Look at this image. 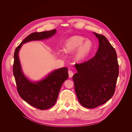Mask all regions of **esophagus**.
I'll list each match as a JSON object with an SVG mask.
<instances>
[{
	"label": "esophagus",
	"mask_w": 132,
	"mask_h": 132,
	"mask_svg": "<svg viewBox=\"0 0 132 132\" xmlns=\"http://www.w3.org/2000/svg\"><path fill=\"white\" fill-rule=\"evenodd\" d=\"M68 74H69V78H71L74 75L73 72L71 70H69L68 71Z\"/></svg>",
	"instance_id": "esophagus-1"
}]
</instances>
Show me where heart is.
Wrapping results in <instances>:
<instances>
[{
	"label": "heart",
	"mask_w": 132,
	"mask_h": 132,
	"mask_svg": "<svg viewBox=\"0 0 132 132\" xmlns=\"http://www.w3.org/2000/svg\"><path fill=\"white\" fill-rule=\"evenodd\" d=\"M81 36L75 35L67 39L64 46L65 53H71L77 51L75 59L78 62H84L93 49V43L90 39H85Z\"/></svg>",
	"instance_id": "heart-1"
}]
</instances>
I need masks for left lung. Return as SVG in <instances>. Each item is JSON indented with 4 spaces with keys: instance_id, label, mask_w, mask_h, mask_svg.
I'll list each match as a JSON object with an SVG mask.
<instances>
[{
    "instance_id": "left-lung-1",
    "label": "left lung",
    "mask_w": 132,
    "mask_h": 132,
    "mask_svg": "<svg viewBox=\"0 0 132 132\" xmlns=\"http://www.w3.org/2000/svg\"><path fill=\"white\" fill-rule=\"evenodd\" d=\"M99 47L95 55L75 66L78 73L73 77L74 88L80 104L94 109L113 96L119 74L116 52L105 36L94 32Z\"/></svg>"
}]
</instances>
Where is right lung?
Here are the masks:
<instances>
[{"label":"right lung","instance_id":"add662e5","mask_svg":"<svg viewBox=\"0 0 132 132\" xmlns=\"http://www.w3.org/2000/svg\"><path fill=\"white\" fill-rule=\"evenodd\" d=\"M56 31L54 29L31 34L16 47L14 55L13 74L18 93L29 105L41 110L48 109L54 105L63 83L69 77L68 68L64 67L54 70L42 80L32 82L22 73L19 51L23 43L50 38L56 33Z\"/></svg>","mask_w":132,"mask_h":132}]
</instances>
